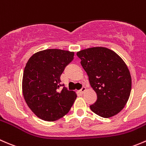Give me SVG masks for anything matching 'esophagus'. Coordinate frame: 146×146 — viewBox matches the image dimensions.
Returning <instances> with one entry per match:
<instances>
[{
    "label": "esophagus",
    "instance_id": "1",
    "mask_svg": "<svg viewBox=\"0 0 146 146\" xmlns=\"http://www.w3.org/2000/svg\"><path fill=\"white\" fill-rule=\"evenodd\" d=\"M85 91H86V87L83 86L82 88H81L80 90H79V93H80V94H83L85 92Z\"/></svg>",
    "mask_w": 146,
    "mask_h": 146
}]
</instances>
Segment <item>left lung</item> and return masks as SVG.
I'll list each match as a JSON object with an SVG mask.
<instances>
[{"mask_svg": "<svg viewBox=\"0 0 146 146\" xmlns=\"http://www.w3.org/2000/svg\"><path fill=\"white\" fill-rule=\"evenodd\" d=\"M97 100L90 106L96 115L111 117L124 108L131 90V77L127 64L114 51L94 47L77 52Z\"/></svg>", "mask_w": 146, "mask_h": 146, "instance_id": "left-lung-1", "label": "left lung"}]
</instances>
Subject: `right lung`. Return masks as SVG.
<instances>
[{"mask_svg": "<svg viewBox=\"0 0 146 146\" xmlns=\"http://www.w3.org/2000/svg\"><path fill=\"white\" fill-rule=\"evenodd\" d=\"M74 55L67 50L48 49L34 54L27 63L22 79L23 96L29 108L41 119L53 121L62 118L76 100L75 92L60 83L61 74Z\"/></svg>", "mask_w": 146, "mask_h": 146, "instance_id": "add662e5", "label": "right lung"}]
</instances>
